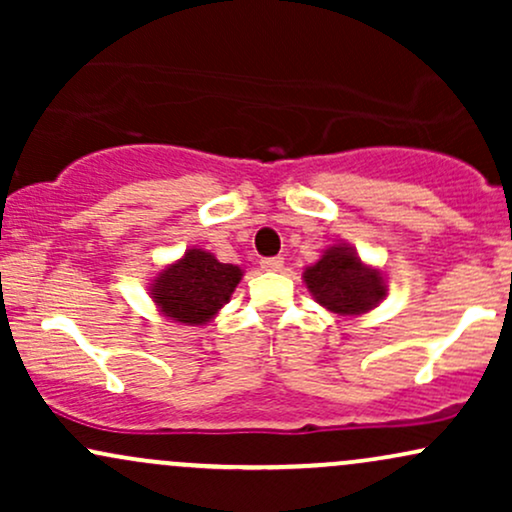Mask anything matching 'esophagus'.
Here are the masks:
<instances>
[{
	"label": "esophagus",
	"mask_w": 512,
	"mask_h": 512,
	"mask_svg": "<svg viewBox=\"0 0 512 512\" xmlns=\"http://www.w3.org/2000/svg\"><path fill=\"white\" fill-rule=\"evenodd\" d=\"M260 264L262 269H267V272H279V269L284 267V257H264Z\"/></svg>",
	"instance_id": "esophagus-1"
}]
</instances>
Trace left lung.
<instances>
[{"label": "left lung", "mask_w": 512, "mask_h": 512, "mask_svg": "<svg viewBox=\"0 0 512 512\" xmlns=\"http://www.w3.org/2000/svg\"><path fill=\"white\" fill-rule=\"evenodd\" d=\"M305 286L315 301L339 315H361L375 308L385 296L383 276L378 269H370L356 257V252L342 245H334L305 269Z\"/></svg>", "instance_id": "left-lung-1"}]
</instances>
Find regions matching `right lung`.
Returning a JSON list of instances; mask_svg holds the SVG:
<instances>
[{
    "label": "right lung",
    "instance_id": "obj_1",
    "mask_svg": "<svg viewBox=\"0 0 512 512\" xmlns=\"http://www.w3.org/2000/svg\"><path fill=\"white\" fill-rule=\"evenodd\" d=\"M240 276L243 272L236 264H223L211 252L195 248L156 276L151 296L175 322L202 325L228 303Z\"/></svg>",
    "mask_w": 512,
    "mask_h": 512
}]
</instances>
